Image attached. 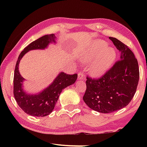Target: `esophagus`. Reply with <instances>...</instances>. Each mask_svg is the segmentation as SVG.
<instances>
[{"label": "esophagus", "instance_id": "esophagus-1", "mask_svg": "<svg viewBox=\"0 0 147 147\" xmlns=\"http://www.w3.org/2000/svg\"><path fill=\"white\" fill-rule=\"evenodd\" d=\"M78 80H84V74L82 73H79L78 74Z\"/></svg>", "mask_w": 147, "mask_h": 147}]
</instances>
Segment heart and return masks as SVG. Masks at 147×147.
<instances>
[{
    "instance_id": "heart-1",
    "label": "heart",
    "mask_w": 147,
    "mask_h": 147,
    "mask_svg": "<svg viewBox=\"0 0 147 147\" xmlns=\"http://www.w3.org/2000/svg\"><path fill=\"white\" fill-rule=\"evenodd\" d=\"M103 41H96L94 45L82 54V59L90 62L89 71L94 78L104 76L115 63L117 58L116 51Z\"/></svg>"
}]
</instances>
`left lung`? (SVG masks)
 <instances>
[{
    "label": "left lung",
    "instance_id": "obj_1",
    "mask_svg": "<svg viewBox=\"0 0 147 147\" xmlns=\"http://www.w3.org/2000/svg\"><path fill=\"white\" fill-rule=\"evenodd\" d=\"M109 39L121 52V60L100 79L87 77L83 96L88 107L103 113H112L127 106L136 93L139 78L138 62L132 51L119 39Z\"/></svg>",
    "mask_w": 147,
    "mask_h": 147
}]
</instances>
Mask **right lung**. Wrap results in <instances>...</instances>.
<instances>
[{
    "label": "right lung",
    "mask_w": 147,
    "mask_h": 147,
    "mask_svg": "<svg viewBox=\"0 0 147 147\" xmlns=\"http://www.w3.org/2000/svg\"><path fill=\"white\" fill-rule=\"evenodd\" d=\"M54 34H48L42 36L29 44L24 49L19 56L13 78V94L19 106L26 113L35 117H45L51 114L58 100L59 94L63 89L75 83L76 74L70 75L60 72L49 86L37 93H29L24 89L25 81L20 74L19 65L23 57L32 50H44L48 48L50 44L57 43Z\"/></svg>",
    "instance_id": "1"
}]
</instances>
